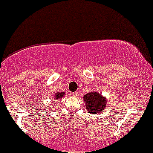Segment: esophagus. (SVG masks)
<instances>
[{
    "label": "esophagus",
    "mask_w": 153,
    "mask_h": 153,
    "mask_svg": "<svg viewBox=\"0 0 153 153\" xmlns=\"http://www.w3.org/2000/svg\"><path fill=\"white\" fill-rule=\"evenodd\" d=\"M72 96H77V95H78V93H77V92H73V93H72Z\"/></svg>",
    "instance_id": "1"
}]
</instances>
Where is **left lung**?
Listing matches in <instances>:
<instances>
[{
    "instance_id": "obj_1",
    "label": "left lung",
    "mask_w": 153,
    "mask_h": 153,
    "mask_svg": "<svg viewBox=\"0 0 153 153\" xmlns=\"http://www.w3.org/2000/svg\"><path fill=\"white\" fill-rule=\"evenodd\" d=\"M84 100L86 103L88 113L90 114H97L104 111L106 107V100L104 97L98 93L91 92L84 96Z\"/></svg>"
}]
</instances>
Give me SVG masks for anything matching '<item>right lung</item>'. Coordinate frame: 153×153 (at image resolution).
Instances as JSON below:
<instances>
[{"label": "right lung", "mask_w": 153, "mask_h": 153, "mask_svg": "<svg viewBox=\"0 0 153 153\" xmlns=\"http://www.w3.org/2000/svg\"><path fill=\"white\" fill-rule=\"evenodd\" d=\"M64 94L65 93H63V92H61V93H57L55 94V99H60V98H62L63 96H64Z\"/></svg>", "instance_id": "obj_1"}]
</instances>
